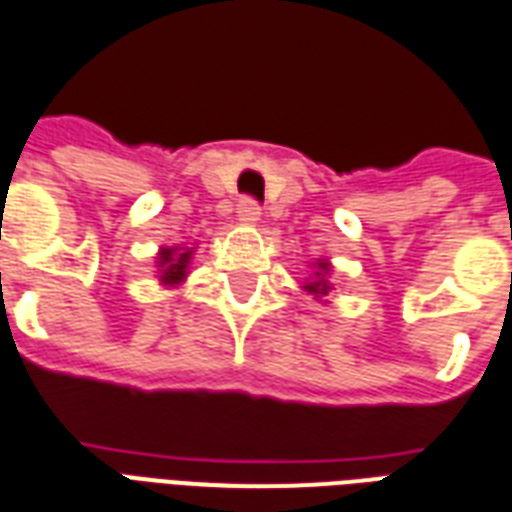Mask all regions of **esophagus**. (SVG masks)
<instances>
[{"label":"esophagus","instance_id":"obj_1","mask_svg":"<svg viewBox=\"0 0 512 512\" xmlns=\"http://www.w3.org/2000/svg\"><path fill=\"white\" fill-rule=\"evenodd\" d=\"M236 217L241 225H257L260 222V206H257L255 200H241L238 203V211H236Z\"/></svg>","mask_w":512,"mask_h":512}]
</instances>
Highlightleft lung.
Here are the masks:
<instances>
[{
    "instance_id": "obj_1",
    "label": "left lung",
    "mask_w": 512,
    "mask_h": 512,
    "mask_svg": "<svg viewBox=\"0 0 512 512\" xmlns=\"http://www.w3.org/2000/svg\"><path fill=\"white\" fill-rule=\"evenodd\" d=\"M331 274H333L331 260L320 257V260H314L312 263V274H309V279H306L301 287H304L306 293L312 295L314 301H320V304H331V301H328V295L333 293Z\"/></svg>"
}]
</instances>
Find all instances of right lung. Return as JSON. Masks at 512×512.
Returning a JSON list of instances; mask_svg holds the SVG:
<instances>
[{"instance_id":"add662e5","label":"right lung","mask_w":512,"mask_h":512,"mask_svg":"<svg viewBox=\"0 0 512 512\" xmlns=\"http://www.w3.org/2000/svg\"><path fill=\"white\" fill-rule=\"evenodd\" d=\"M198 246H160V252L154 257L157 263V279L162 287H181L189 276V263Z\"/></svg>"}]
</instances>
